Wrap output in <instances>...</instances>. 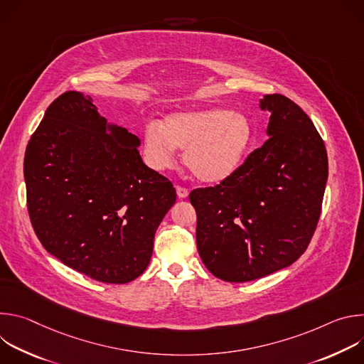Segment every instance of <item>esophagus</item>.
<instances>
[{
	"mask_svg": "<svg viewBox=\"0 0 364 364\" xmlns=\"http://www.w3.org/2000/svg\"><path fill=\"white\" fill-rule=\"evenodd\" d=\"M176 191H177V196H178L180 198H186V197L188 196V190L184 188V187L177 186V187H176Z\"/></svg>",
	"mask_w": 364,
	"mask_h": 364,
	"instance_id": "esophagus-1",
	"label": "esophagus"
}]
</instances>
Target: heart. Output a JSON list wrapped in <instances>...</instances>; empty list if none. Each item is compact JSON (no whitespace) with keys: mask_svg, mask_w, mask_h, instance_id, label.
<instances>
[{"mask_svg":"<svg viewBox=\"0 0 364 364\" xmlns=\"http://www.w3.org/2000/svg\"><path fill=\"white\" fill-rule=\"evenodd\" d=\"M253 131L249 119L225 108H203L167 115L163 124L144 129V160L155 171H166L177 161V148L193 176L207 184L228 180L245 160Z\"/></svg>","mask_w":364,"mask_h":364,"instance_id":"obj_1","label":"heart"}]
</instances>
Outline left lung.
<instances>
[{"label": "left lung", "mask_w": 364, "mask_h": 364, "mask_svg": "<svg viewBox=\"0 0 364 364\" xmlns=\"http://www.w3.org/2000/svg\"><path fill=\"white\" fill-rule=\"evenodd\" d=\"M271 114L268 139L233 176L196 188V240L203 264L228 282H247L292 265L317 228L328 177L323 138L284 95L259 100Z\"/></svg>", "instance_id": "left-lung-1"}]
</instances>
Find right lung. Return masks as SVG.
Returning a JSON list of instances; mask_svg holds the SVG:
<instances>
[{"label":"right lung","instance_id":"obj_1","mask_svg":"<svg viewBox=\"0 0 364 364\" xmlns=\"http://www.w3.org/2000/svg\"><path fill=\"white\" fill-rule=\"evenodd\" d=\"M92 102L69 90L47 108L26 149L27 209L50 255L92 279L127 284L146 269L177 196L144 164L139 138Z\"/></svg>","mask_w":364,"mask_h":364}]
</instances>
